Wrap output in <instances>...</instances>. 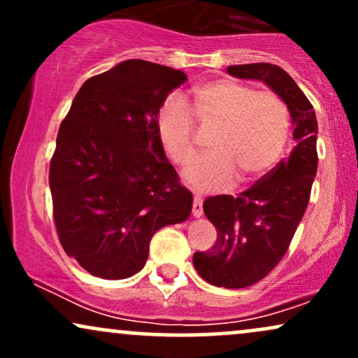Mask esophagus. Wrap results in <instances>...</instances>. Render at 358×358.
Wrapping results in <instances>:
<instances>
[{
	"label": "esophagus",
	"mask_w": 358,
	"mask_h": 358,
	"mask_svg": "<svg viewBox=\"0 0 358 358\" xmlns=\"http://www.w3.org/2000/svg\"><path fill=\"white\" fill-rule=\"evenodd\" d=\"M192 212L195 217H200L203 213V202H202V196L195 195V199H193V207H192Z\"/></svg>",
	"instance_id": "obj_1"
}]
</instances>
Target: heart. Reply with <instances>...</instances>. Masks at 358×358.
Here are the masks:
<instances>
[{
	"label": "heart",
	"instance_id": "heart-1",
	"mask_svg": "<svg viewBox=\"0 0 358 358\" xmlns=\"http://www.w3.org/2000/svg\"><path fill=\"white\" fill-rule=\"evenodd\" d=\"M193 116L202 126H219L212 155L193 163L185 180L203 192L257 180L281 158L289 138V108L273 90H256L237 80H213L192 94ZM156 133L175 165H188L196 155L195 126L180 102L170 101L156 116Z\"/></svg>",
	"mask_w": 358,
	"mask_h": 358
}]
</instances>
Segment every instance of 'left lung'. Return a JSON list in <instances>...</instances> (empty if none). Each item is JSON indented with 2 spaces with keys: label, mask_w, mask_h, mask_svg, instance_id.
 Wrapping results in <instances>:
<instances>
[{
  "label": "left lung",
  "mask_w": 358,
  "mask_h": 358,
  "mask_svg": "<svg viewBox=\"0 0 358 358\" xmlns=\"http://www.w3.org/2000/svg\"><path fill=\"white\" fill-rule=\"evenodd\" d=\"M239 79H259L285 99L294 122L296 146L252 187L237 196L215 195L203 202L215 225L212 249L193 254V266L213 286L237 289L261 281L285 257L311 195L318 153V124L311 102L278 65L227 67Z\"/></svg>",
  "instance_id": "8db88e82"
}]
</instances>
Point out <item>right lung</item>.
I'll list each match as a JSON object with an SVG mask.
<instances>
[{"label": "right lung", "mask_w": 358, "mask_h": 358, "mask_svg": "<svg viewBox=\"0 0 358 358\" xmlns=\"http://www.w3.org/2000/svg\"><path fill=\"white\" fill-rule=\"evenodd\" d=\"M187 73L126 60L84 82L50 162L53 222L69 257L102 279L143 269L150 241L187 220L192 192L166 159L156 116Z\"/></svg>", "instance_id": "obj_1"}]
</instances>
